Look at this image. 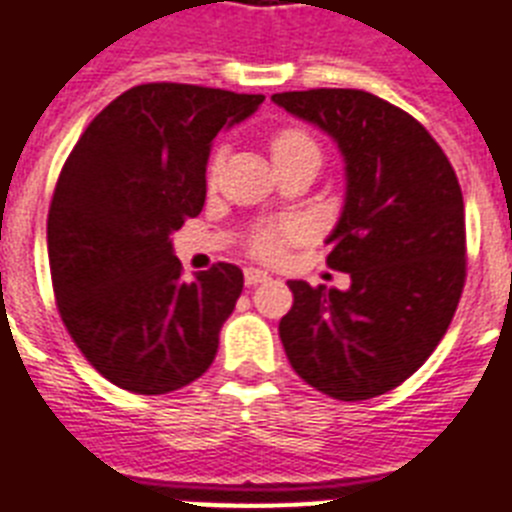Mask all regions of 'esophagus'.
Segmentation results:
<instances>
[{
    "instance_id": "1",
    "label": "esophagus",
    "mask_w": 512,
    "mask_h": 512,
    "mask_svg": "<svg viewBox=\"0 0 512 512\" xmlns=\"http://www.w3.org/2000/svg\"><path fill=\"white\" fill-rule=\"evenodd\" d=\"M244 281H247V287H257V284L268 281V273L257 271V268H247V271H244Z\"/></svg>"
}]
</instances>
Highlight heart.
Wrapping results in <instances>:
<instances>
[{
    "label": "heart",
    "instance_id": "obj_1",
    "mask_svg": "<svg viewBox=\"0 0 512 512\" xmlns=\"http://www.w3.org/2000/svg\"><path fill=\"white\" fill-rule=\"evenodd\" d=\"M271 154L273 162H289V159H297V156L316 154L319 156V146L316 140L308 135L300 127H284L271 138ZM220 164H223V156L215 154L212 162H209V180H215L217 172H220ZM305 236V225L297 223V220H287V223H271L257 228L249 239V249L252 255L265 260V263H276L281 257L287 255L289 244H295Z\"/></svg>",
    "mask_w": 512,
    "mask_h": 512
}]
</instances>
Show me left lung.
Segmentation results:
<instances>
[{
	"instance_id": "obj_1",
	"label": "left lung",
	"mask_w": 512,
	"mask_h": 512,
	"mask_svg": "<svg viewBox=\"0 0 512 512\" xmlns=\"http://www.w3.org/2000/svg\"><path fill=\"white\" fill-rule=\"evenodd\" d=\"M273 103L335 140L348 180L327 265L350 273V289L287 281L289 364L337 401L382 396L428 361L460 303V183L430 132L372 92H276Z\"/></svg>"
}]
</instances>
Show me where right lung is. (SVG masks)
Returning a JSON list of instances; mask_svg holds the SVG:
<instances>
[{
    "mask_svg": "<svg viewBox=\"0 0 512 512\" xmlns=\"http://www.w3.org/2000/svg\"><path fill=\"white\" fill-rule=\"evenodd\" d=\"M263 100L138 84L111 100L68 154L47 215L52 289L76 348L119 388L162 396L215 361L244 273L217 263L183 281L170 236L204 207L217 132Z\"/></svg>",
    "mask_w": 512,
    "mask_h": 512,
    "instance_id": "right-lung-1",
    "label": "right lung"
}]
</instances>
